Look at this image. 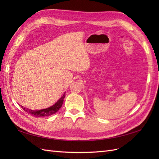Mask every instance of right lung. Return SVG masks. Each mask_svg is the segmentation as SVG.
Masks as SVG:
<instances>
[{"mask_svg": "<svg viewBox=\"0 0 159 159\" xmlns=\"http://www.w3.org/2000/svg\"><path fill=\"white\" fill-rule=\"evenodd\" d=\"M65 93L61 96V97L60 98V99L57 100V102L55 103L52 106L48 107L46 109H42L40 110H32L30 109H28L26 107H24L23 106H21L23 109V110H25L26 112H27L28 114H30L32 116L34 117H48L50 116V115H52L55 114L57 111H58L61 107L62 106V104H63L64 102V99L65 98Z\"/></svg>", "mask_w": 159, "mask_h": 159, "instance_id": "add662e5", "label": "right lung"}]
</instances>
